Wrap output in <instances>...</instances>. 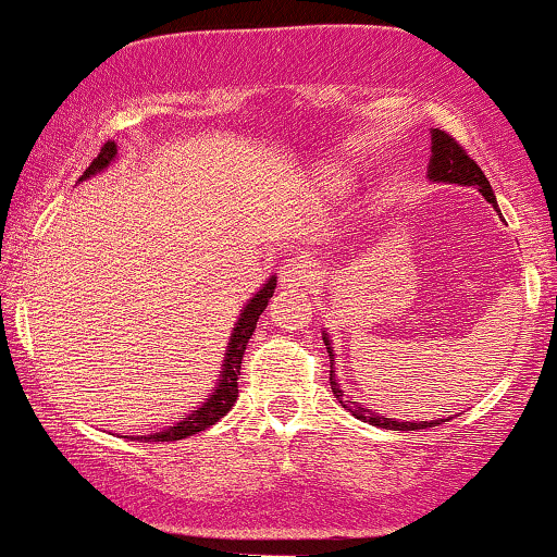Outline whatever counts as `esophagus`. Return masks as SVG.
<instances>
[{
    "mask_svg": "<svg viewBox=\"0 0 557 557\" xmlns=\"http://www.w3.org/2000/svg\"><path fill=\"white\" fill-rule=\"evenodd\" d=\"M318 278H320V271L310 258H292L289 263L281 268L278 286L284 292H301L314 286V281Z\"/></svg>",
    "mask_w": 557,
    "mask_h": 557,
    "instance_id": "34e87169",
    "label": "esophagus"
}]
</instances>
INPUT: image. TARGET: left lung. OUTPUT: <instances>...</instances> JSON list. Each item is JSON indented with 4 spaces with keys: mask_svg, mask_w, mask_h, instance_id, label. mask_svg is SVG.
Segmentation results:
<instances>
[{
    "mask_svg": "<svg viewBox=\"0 0 557 557\" xmlns=\"http://www.w3.org/2000/svg\"><path fill=\"white\" fill-rule=\"evenodd\" d=\"M429 181L431 183H455V185H470V188H478L480 194H483L485 201H488L493 209H498V201L496 196H493V188L488 183V177L483 175V170L478 168L475 160H470L468 152H465L459 144L451 139L449 134L438 132V128H431V160H429ZM322 341H325L327 351L333 356V346H331V338H327V333H322ZM331 389L333 395L338 397V403L343 408L348 410L354 418H359V421H367V423H374L380 425V429H393V431H416V429H429V425H434L438 421H395V418H384L380 413H372L369 408H363L361 403H354V400H346L343 397V389L338 380H335V369L331 363ZM444 421V418H442Z\"/></svg>",
    "mask_w": 557,
    "mask_h": 557,
    "instance_id": "left-lung-1",
    "label": "left lung"
}]
</instances>
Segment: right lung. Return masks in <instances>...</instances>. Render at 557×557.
Instances as JSON below:
<instances>
[{
	"label": "right lung",
	"mask_w": 557,
	"mask_h": 557,
	"mask_svg": "<svg viewBox=\"0 0 557 557\" xmlns=\"http://www.w3.org/2000/svg\"><path fill=\"white\" fill-rule=\"evenodd\" d=\"M115 157H119V147H115V141H108L106 147L100 149V154L95 157L92 164L85 170V175H82L79 181H87V177L108 170L115 162ZM273 289H276V276L268 278L265 284L260 286L256 294H252V299L247 301L243 310H239V318L235 322V327H232L230 343H226L222 372H219L214 393L206 397V400L198 405L194 413L185 416L183 421H177L175 425H168V429L157 431V434L136 436V438H144V442H149V438H152V442H177V438L194 436V434H198V431L209 429V425H214L219 418H224L226 413H230L232 405L237 403V376H239V367H243L245 346H247V341H250L252 331H256L258 318L268 307V299L273 297Z\"/></svg>",
	"instance_id": "obj_1"
}]
</instances>
